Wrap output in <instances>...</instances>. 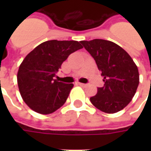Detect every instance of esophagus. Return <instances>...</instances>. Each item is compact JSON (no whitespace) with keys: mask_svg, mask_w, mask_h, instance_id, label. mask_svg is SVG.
<instances>
[{"mask_svg":"<svg viewBox=\"0 0 151 151\" xmlns=\"http://www.w3.org/2000/svg\"><path fill=\"white\" fill-rule=\"evenodd\" d=\"M77 84L80 85V86H86V84H84V83H81V82H78Z\"/></svg>","mask_w":151,"mask_h":151,"instance_id":"1","label":"esophagus"}]
</instances>
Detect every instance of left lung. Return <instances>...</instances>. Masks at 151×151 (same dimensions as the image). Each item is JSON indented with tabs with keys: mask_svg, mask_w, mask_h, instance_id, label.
Returning <instances> with one entry per match:
<instances>
[{
	"mask_svg": "<svg viewBox=\"0 0 151 151\" xmlns=\"http://www.w3.org/2000/svg\"><path fill=\"white\" fill-rule=\"evenodd\" d=\"M96 61L104 86L91 102L102 112L114 113L124 109L132 100L139 82L136 65L129 55L118 44L104 39L81 41Z\"/></svg>",
	"mask_w": 151,
	"mask_h": 151,
	"instance_id": "8db88e82",
	"label": "left lung"
}]
</instances>
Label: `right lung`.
<instances>
[{
    "instance_id": "add662e5",
    "label": "right lung",
    "mask_w": 151,
    "mask_h": 151,
    "mask_svg": "<svg viewBox=\"0 0 151 151\" xmlns=\"http://www.w3.org/2000/svg\"><path fill=\"white\" fill-rule=\"evenodd\" d=\"M83 47L78 41L50 40L25 57L17 72V84L26 104L41 114H50L66 101L73 84L55 80L68 56Z\"/></svg>"
}]
</instances>
